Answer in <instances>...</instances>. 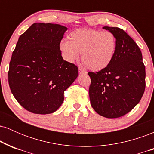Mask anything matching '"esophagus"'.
I'll return each instance as SVG.
<instances>
[{"instance_id":"34e87169","label":"esophagus","mask_w":154,"mask_h":154,"mask_svg":"<svg viewBox=\"0 0 154 154\" xmlns=\"http://www.w3.org/2000/svg\"><path fill=\"white\" fill-rule=\"evenodd\" d=\"M79 74H80V75H82V74H87V72L85 71V70H83L82 68H79Z\"/></svg>"}]
</instances>
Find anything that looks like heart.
Segmentation results:
<instances>
[{
	"instance_id": "1",
	"label": "heart",
	"mask_w": 154,
	"mask_h": 154,
	"mask_svg": "<svg viewBox=\"0 0 154 154\" xmlns=\"http://www.w3.org/2000/svg\"><path fill=\"white\" fill-rule=\"evenodd\" d=\"M68 40L60 44L65 59L73 62L82 54V63L92 71L106 68L115 55L116 38L111 32L77 29L69 33Z\"/></svg>"
}]
</instances>
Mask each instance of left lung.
Listing matches in <instances>:
<instances>
[{
	"label": "left lung",
	"instance_id": "8db88e82",
	"mask_svg": "<svg viewBox=\"0 0 154 154\" xmlns=\"http://www.w3.org/2000/svg\"><path fill=\"white\" fill-rule=\"evenodd\" d=\"M115 35L114 57L106 68L88 72L91 104L100 116L118 118L139 103L146 88V69L140 49L122 29L103 26Z\"/></svg>",
	"mask_w": 154,
	"mask_h": 154
}]
</instances>
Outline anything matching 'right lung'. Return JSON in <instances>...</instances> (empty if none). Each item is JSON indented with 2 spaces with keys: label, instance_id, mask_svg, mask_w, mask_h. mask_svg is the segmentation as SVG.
<instances>
[{
  "label": "right lung",
  "instance_id": "right-lung-1",
  "mask_svg": "<svg viewBox=\"0 0 154 154\" xmlns=\"http://www.w3.org/2000/svg\"><path fill=\"white\" fill-rule=\"evenodd\" d=\"M66 26L35 23L19 37L11 56L8 84L26 110L48 114L63 102V93L78 76V68L64 61L60 43Z\"/></svg>",
  "mask_w": 154,
  "mask_h": 154
}]
</instances>
